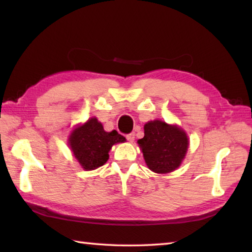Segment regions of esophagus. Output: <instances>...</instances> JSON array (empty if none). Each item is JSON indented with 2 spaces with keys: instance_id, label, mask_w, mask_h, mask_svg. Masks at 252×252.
<instances>
[{
  "instance_id": "obj_1",
  "label": "esophagus",
  "mask_w": 252,
  "mask_h": 252,
  "mask_svg": "<svg viewBox=\"0 0 252 252\" xmlns=\"http://www.w3.org/2000/svg\"><path fill=\"white\" fill-rule=\"evenodd\" d=\"M134 138H135V133L134 132L130 133V134H126V140L129 142H133V141H134Z\"/></svg>"
}]
</instances>
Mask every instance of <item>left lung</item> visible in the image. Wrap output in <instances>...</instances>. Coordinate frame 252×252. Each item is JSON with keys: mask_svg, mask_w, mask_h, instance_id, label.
<instances>
[{"mask_svg": "<svg viewBox=\"0 0 252 252\" xmlns=\"http://www.w3.org/2000/svg\"><path fill=\"white\" fill-rule=\"evenodd\" d=\"M148 168L156 173H169L181 164L189 147L183 130L160 120L147 122L144 137L138 140Z\"/></svg>", "mask_w": 252, "mask_h": 252, "instance_id": "8db88e82", "label": "left lung"}]
</instances>
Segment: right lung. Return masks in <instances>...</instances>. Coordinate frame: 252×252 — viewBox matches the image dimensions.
Masks as SVG:
<instances>
[{"mask_svg": "<svg viewBox=\"0 0 252 252\" xmlns=\"http://www.w3.org/2000/svg\"><path fill=\"white\" fill-rule=\"evenodd\" d=\"M125 141L126 137L116 130L105 132L101 123L92 118L72 131L69 145L83 169L94 170L106 163L112 145Z\"/></svg>", "mask_w": 252, "mask_h": 252, "instance_id": "add662e5", "label": "right lung"}]
</instances>
